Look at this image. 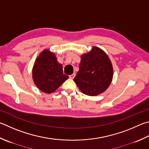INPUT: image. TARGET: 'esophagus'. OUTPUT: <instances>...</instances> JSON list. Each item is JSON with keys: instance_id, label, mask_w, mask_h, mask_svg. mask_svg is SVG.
Returning a JSON list of instances; mask_svg holds the SVG:
<instances>
[{"instance_id": "34e87169", "label": "esophagus", "mask_w": 149, "mask_h": 149, "mask_svg": "<svg viewBox=\"0 0 149 149\" xmlns=\"http://www.w3.org/2000/svg\"><path fill=\"white\" fill-rule=\"evenodd\" d=\"M75 74L74 73V74H73L72 75H69V77L70 78V79H74V78L75 77Z\"/></svg>"}]
</instances>
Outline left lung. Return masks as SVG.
Wrapping results in <instances>:
<instances>
[{"label":"left lung","instance_id":"obj_1","mask_svg":"<svg viewBox=\"0 0 149 149\" xmlns=\"http://www.w3.org/2000/svg\"><path fill=\"white\" fill-rule=\"evenodd\" d=\"M79 68L74 81L86 95L94 96L104 93L111 82L112 64L101 49L94 47L90 52L82 55Z\"/></svg>","mask_w":149,"mask_h":149}]
</instances>
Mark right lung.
I'll list each match as a JSON object with an SVG mask.
<instances>
[{"mask_svg":"<svg viewBox=\"0 0 149 149\" xmlns=\"http://www.w3.org/2000/svg\"><path fill=\"white\" fill-rule=\"evenodd\" d=\"M32 77L40 90L49 94L56 91L68 76L63 74V66L56 61L55 55L44 50L35 62Z\"/></svg>","mask_w":149,"mask_h":149,"instance_id":"right-lung-1","label":"right lung"}]
</instances>
